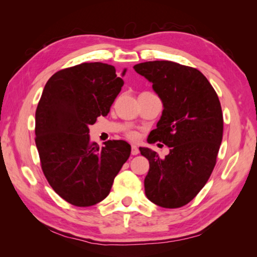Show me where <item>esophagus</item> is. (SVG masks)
<instances>
[{"label": "esophagus", "instance_id": "34e87169", "mask_svg": "<svg viewBox=\"0 0 257 257\" xmlns=\"http://www.w3.org/2000/svg\"><path fill=\"white\" fill-rule=\"evenodd\" d=\"M139 154V149H138V147L137 146H132V155L133 156H137Z\"/></svg>", "mask_w": 257, "mask_h": 257}]
</instances>
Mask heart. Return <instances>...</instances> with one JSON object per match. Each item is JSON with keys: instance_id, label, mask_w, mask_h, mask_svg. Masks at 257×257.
Returning a JSON list of instances; mask_svg holds the SVG:
<instances>
[{"instance_id": "obj_1", "label": "heart", "mask_w": 257, "mask_h": 257, "mask_svg": "<svg viewBox=\"0 0 257 257\" xmlns=\"http://www.w3.org/2000/svg\"><path fill=\"white\" fill-rule=\"evenodd\" d=\"M128 136H129L130 138H136V137H137V135H136L135 133H129Z\"/></svg>"}]
</instances>
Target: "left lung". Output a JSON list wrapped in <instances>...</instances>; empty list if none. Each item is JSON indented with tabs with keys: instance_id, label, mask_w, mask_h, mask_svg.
<instances>
[{
	"instance_id": "1",
	"label": "left lung",
	"mask_w": 257,
	"mask_h": 257,
	"mask_svg": "<svg viewBox=\"0 0 257 257\" xmlns=\"http://www.w3.org/2000/svg\"><path fill=\"white\" fill-rule=\"evenodd\" d=\"M134 68L152 83L163 105L151 143L160 141L170 148L165 159L149 148H139L150 165L146 195L159 206L181 207L204 187L216 163L223 137L219 97L196 68L170 61L140 63Z\"/></svg>"
}]
</instances>
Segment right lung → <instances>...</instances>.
I'll list each match as a JSON object with an SVG mask.
<instances>
[{
	"mask_svg": "<svg viewBox=\"0 0 257 257\" xmlns=\"http://www.w3.org/2000/svg\"><path fill=\"white\" fill-rule=\"evenodd\" d=\"M103 63H83L48 79L35 113V144L42 170L55 192L76 206L99 203L128 160L132 147L91 143L89 125L107 116L123 86L122 76Z\"/></svg>",
	"mask_w": 257,
	"mask_h": 257,
	"instance_id": "add662e5",
	"label": "right lung"
}]
</instances>
